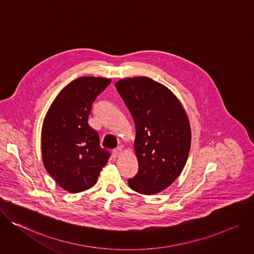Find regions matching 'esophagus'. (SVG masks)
<instances>
[{"instance_id":"34e87169","label":"esophagus","mask_w":254,"mask_h":254,"mask_svg":"<svg viewBox=\"0 0 254 254\" xmlns=\"http://www.w3.org/2000/svg\"><path fill=\"white\" fill-rule=\"evenodd\" d=\"M122 153H123V149H122V148H120V147H118V148L114 149V150H113V152H112L113 156H114L115 158L119 157V156H120Z\"/></svg>"}]
</instances>
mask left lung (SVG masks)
<instances>
[{"label": "left lung", "mask_w": 254, "mask_h": 254, "mask_svg": "<svg viewBox=\"0 0 254 254\" xmlns=\"http://www.w3.org/2000/svg\"><path fill=\"white\" fill-rule=\"evenodd\" d=\"M115 87L133 117L138 173L128 181L140 193L155 194L170 187L186 165L191 132L176 95L147 76L127 77Z\"/></svg>", "instance_id": "1"}]
</instances>
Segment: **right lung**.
Wrapping results in <instances>:
<instances>
[{"mask_svg": "<svg viewBox=\"0 0 254 254\" xmlns=\"http://www.w3.org/2000/svg\"><path fill=\"white\" fill-rule=\"evenodd\" d=\"M111 78L81 76L64 87L49 107L41 131L45 170L69 192L95 186L110 153L100 146V138L89 124L94 101Z\"/></svg>", "mask_w": 254, "mask_h": 254, "instance_id": "add662e5", "label": "right lung"}]
</instances>
